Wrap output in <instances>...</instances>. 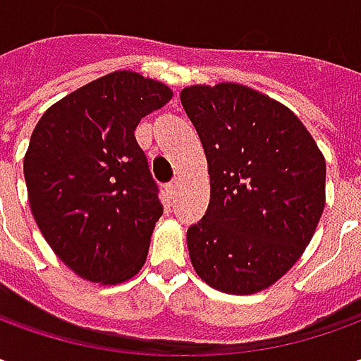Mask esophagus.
Masks as SVG:
<instances>
[{"instance_id":"34e87169","label":"esophagus","mask_w":361,"mask_h":361,"mask_svg":"<svg viewBox=\"0 0 361 361\" xmlns=\"http://www.w3.org/2000/svg\"><path fill=\"white\" fill-rule=\"evenodd\" d=\"M176 188H178V180H173V183H169V185H166V190H169L171 195L176 192Z\"/></svg>"}]
</instances>
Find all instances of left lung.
I'll return each instance as SVG.
<instances>
[{"mask_svg": "<svg viewBox=\"0 0 361 361\" xmlns=\"http://www.w3.org/2000/svg\"><path fill=\"white\" fill-rule=\"evenodd\" d=\"M180 102L211 176L209 209L187 231L190 263L223 293L263 291L312 241L326 207V159L287 106L249 86L197 84Z\"/></svg>", "mask_w": 361, "mask_h": 361, "instance_id": "1", "label": "left lung"}]
</instances>
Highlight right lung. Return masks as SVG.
Returning a JSON list of instances; mask_svg holds the SVG:
<instances>
[{
  "label": "right lung",
  "mask_w": 361,
  "mask_h": 361,
  "mask_svg": "<svg viewBox=\"0 0 361 361\" xmlns=\"http://www.w3.org/2000/svg\"><path fill=\"white\" fill-rule=\"evenodd\" d=\"M173 98L159 80L120 70L49 106L23 159L27 199L54 253L92 283L128 281L162 215L134 130Z\"/></svg>",
  "instance_id": "right-lung-1"
}]
</instances>
